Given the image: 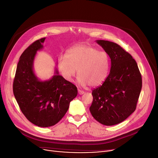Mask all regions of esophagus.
Segmentation results:
<instances>
[{
	"label": "esophagus",
	"instance_id": "34e87169",
	"mask_svg": "<svg viewBox=\"0 0 158 158\" xmlns=\"http://www.w3.org/2000/svg\"><path fill=\"white\" fill-rule=\"evenodd\" d=\"M78 94H80V95H82V94H84L85 92H84V91H82V90H80V89H78Z\"/></svg>",
	"mask_w": 158,
	"mask_h": 158
}]
</instances>
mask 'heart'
I'll use <instances>...</instances> for the list:
<instances>
[{"label":"heart","instance_id":"obj_1","mask_svg":"<svg viewBox=\"0 0 158 158\" xmlns=\"http://www.w3.org/2000/svg\"><path fill=\"white\" fill-rule=\"evenodd\" d=\"M57 66L63 77L72 82L76 70L78 82L82 86L95 87L106 80L109 69V60L106 52L89 44H80L70 48L66 56H60Z\"/></svg>","mask_w":158,"mask_h":158}]
</instances>
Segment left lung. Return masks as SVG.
<instances>
[{
    "label": "left lung",
    "instance_id": "8db88e82",
    "mask_svg": "<svg viewBox=\"0 0 158 158\" xmlns=\"http://www.w3.org/2000/svg\"><path fill=\"white\" fill-rule=\"evenodd\" d=\"M111 59L110 73L102 85L92 91L89 111L102 125L125 121L135 111L142 89V76L136 60L115 43L97 40Z\"/></svg>",
    "mask_w": 158,
    "mask_h": 158
}]
</instances>
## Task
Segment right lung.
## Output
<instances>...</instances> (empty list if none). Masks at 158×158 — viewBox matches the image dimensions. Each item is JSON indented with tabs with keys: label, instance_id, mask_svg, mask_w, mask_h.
<instances>
[{
	"label": "right lung",
	"instance_id": "right-lung-1",
	"mask_svg": "<svg viewBox=\"0 0 158 158\" xmlns=\"http://www.w3.org/2000/svg\"><path fill=\"white\" fill-rule=\"evenodd\" d=\"M45 40L34 41L23 52L13 82L14 97L22 113L40 127L53 126L60 121L78 94L76 85L59 75L56 69L49 80L41 81L34 74L33 60Z\"/></svg>",
	"mask_w": 158,
	"mask_h": 158
}]
</instances>
